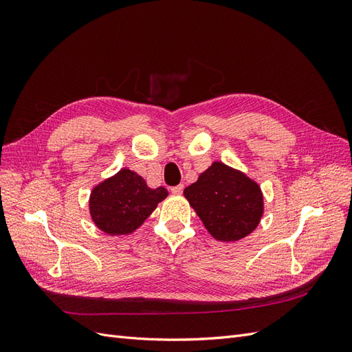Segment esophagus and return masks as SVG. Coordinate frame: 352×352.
<instances>
[{
    "instance_id": "1",
    "label": "esophagus",
    "mask_w": 352,
    "mask_h": 352,
    "mask_svg": "<svg viewBox=\"0 0 352 352\" xmlns=\"http://www.w3.org/2000/svg\"><path fill=\"white\" fill-rule=\"evenodd\" d=\"M182 192H184V185H177V186L172 188V194L179 195V194H182Z\"/></svg>"
}]
</instances>
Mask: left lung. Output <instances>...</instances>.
<instances>
[{"instance_id":"left-lung-1","label":"left lung","mask_w":352,"mask_h":352,"mask_svg":"<svg viewBox=\"0 0 352 352\" xmlns=\"http://www.w3.org/2000/svg\"><path fill=\"white\" fill-rule=\"evenodd\" d=\"M189 201L211 236L223 242L245 238L263 216L260 186L238 170L212 163L195 184L185 188Z\"/></svg>"}]
</instances>
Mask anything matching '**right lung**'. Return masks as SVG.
<instances>
[{"mask_svg":"<svg viewBox=\"0 0 352 352\" xmlns=\"http://www.w3.org/2000/svg\"><path fill=\"white\" fill-rule=\"evenodd\" d=\"M166 197L167 190L163 186L148 188L140 175L122 168L92 189L91 217L109 235H127L140 228Z\"/></svg>","mask_w":352,"mask_h":352,"instance_id":"right-lung-1","label":"right lung"}]
</instances>
